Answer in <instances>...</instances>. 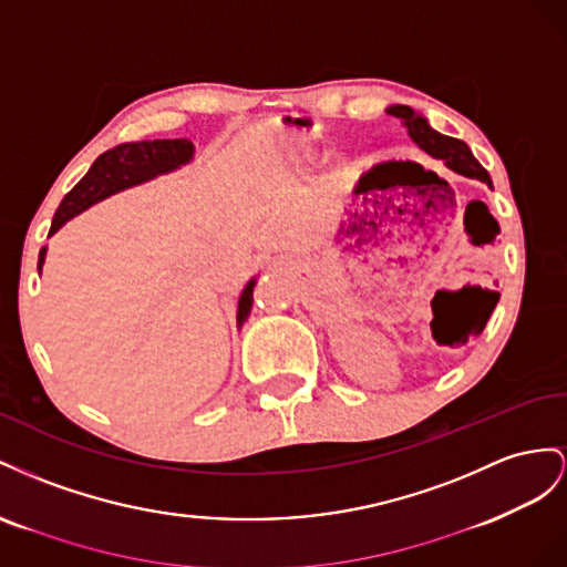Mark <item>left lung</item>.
<instances>
[{
    "label": "left lung",
    "mask_w": 567,
    "mask_h": 567,
    "mask_svg": "<svg viewBox=\"0 0 567 567\" xmlns=\"http://www.w3.org/2000/svg\"><path fill=\"white\" fill-rule=\"evenodd\" d=\"M386 113H392V116L403 121L411 140L420 150L427 152L434 158H442L451 171H456L465 177H477V181L492 185L489 173L482 168V164L473 156L471 147H467L463 140L436 133L434 127H430L427 118L420 116V113H415L411 106H390Z\"/></svg>",
    "instance_id": "obj_1"
}]
</instances>
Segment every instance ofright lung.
Instances as JSON below:
<instances>
[{"mask_svg": "<svg viewBox=\"0 0 567 567\" xmlns=\"http://www.w3.org/2000/svg\"><path fill=\"white\" fill-rule=\"evenodd\" d=\"M194 147L189 140H152V142H125L104 152L100 158L94 161L92 168L85 173L83 181H80L66 197H63L61 206L56 208L50 235H54L63 223L85 212L92 204L102 202L111 194H116L125 187H133L140 183H147L152 177L161 173H171L181 168L183 164L192 158ZM44 251H40L38 258V270H42L44 264ZM254 285L256 280H249L245 292L239 297L237 303V326H241L249 318L251 303H254Z\"/></svg>", "mask_w": 567, "mask_h": 567, "instance_id": "right-lung-1", "label": "right lung"}]
</instances>
